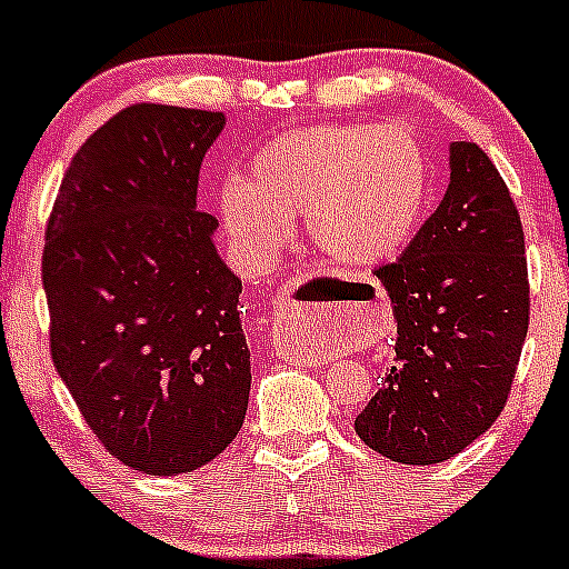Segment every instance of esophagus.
<instances>
[{
	"mask_svg": "<svg viewBox=\"0 0 569 569\" xmlns=\"http://www.w3.org/2000/svg\"><path fill=\"white\" fill-rule=\"evenodd\" d=\"M296 310H299V301H293L290 296L279 301V308H273V319H270V341L279 350V356L296 361H313L310 359V350L316 347L313 330L305 325V321L296 319Z\"/></svg>",
	"mask_w": 569,
	"mask_h": 569,
	"instance_id": "1",
	"label": "esophagus"
}]
</instances>
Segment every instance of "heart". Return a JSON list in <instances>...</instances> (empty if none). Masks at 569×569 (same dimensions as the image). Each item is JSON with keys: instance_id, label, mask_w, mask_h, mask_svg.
Instances as JSON below:
<instances>
[{"instance_id": "b5f03b06", "label": "heart", "mask_w": 569, "mask_h": 569, "mask_svg": "<svg viewBox=\"0 0 569 569\" xmlns=\"http://www.w3.org/2000/svg\"><path fill=\"white\" fill-rule=\"evenodd\" d=\"M430 196V164L401 124H313L256 150L241 182L222 190L230 236L253 256L308 219L321 253L347 264H379L405 248Z\"/></svg>"}]
</instances>
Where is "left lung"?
I'll use <instances>...</instances> for the list:
<instances>
[{
    "instance_id": "1",
    "label": "left lung",
    "mask_w": 569,
    "mask_h": 569,
    "mask_svg": "<svg viewBox=\"0 0 569 569\" xmlns=\"http://www.w3.org/2000/svg\"><path fill=\"white\" fill-rule=\"evenodd\" d=\"M376 276L399 339L356 433L399 465H439L501 416L530 325L519 210L479 144H450L445 199Z\"/></svg>"
}]
</instances>
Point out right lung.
<instances>
[{
	"label": "right lung",
	"instance_id": "1",
	"mask_svg": "<svg viewBox=\"0 0 569 569\" xmlns=\"http://www.w3.org/2000/svg\"><path fill=\"white\" fill-rule=\"evenodd\" d=\"M224 113L130 104L70 159L44 230L50 359L102 447L148 476L193 472L250 396L241 281L196 208Z\"/></svg>",
	"mask_w": 569,
	"mask_h": 569
}]
</instances>
